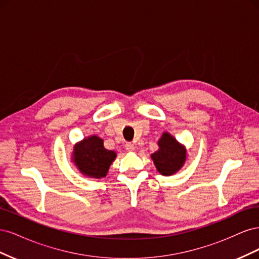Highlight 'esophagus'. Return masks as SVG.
<instances>
[{
  "label": "esophagus",
  "mask_w": 259,
  "mask_h": 259,
  "mask_svg": "<svg viewBox=\"0 0 259 259\" xmlns=\"http://www.w3.org/2000/svg\"><path fill=\"white\" fill-rule=\"evenodd\" d=\"M125 149H126V150H127L128 152H132V151H134L135 146H134V144H132V143H127L126 145H125Z\"/></svg>",
  "instance_id": "obj_1"
}]
</instances>
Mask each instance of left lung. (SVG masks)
I'll return each mask as SVG.
<instances>
[{"instance_id":"obj_1","label":"left lung","mask_w":259,"mask_h":259,"mask_svg":"<svg viewBox=\"0 0 259 259\" xmlns=\"http://www.w3.org/2000/svg\"><path fill=\"white\" fill-rule=\"evenodd\" d=\"M158 150L151 154L156 170L163 176L176 174L187 160L186 147L168 132L163 133L158 140Z\"/></svg>"}]
</instances>
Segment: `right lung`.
I'll list each match as a JSON object with an SVG mask.
<instances>
[{
	"instance_id": "obj_1",
	"label": "right lung",
	"mask_w": 259,
	"mask_h": 259,
	"mask_svg": "<svg viewBox=\"0 0 259 259\" xmlns=\"http://www.w3.org/2000/svg\"><path fill=\"white\" fill-rule=\"evenodd\" d=\"M115 158L116 152L105 148L103 138L92 135L73 146L71 162L83 176L100 179L107 176Z\"/></svg>"
}]
</instances>
